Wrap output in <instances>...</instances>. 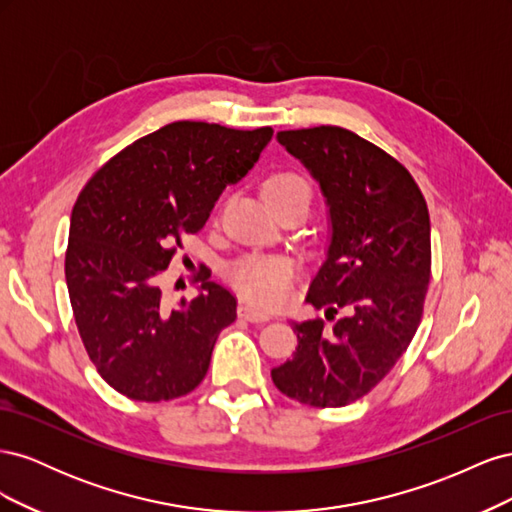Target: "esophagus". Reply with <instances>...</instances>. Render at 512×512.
<instances>
[{
	"label": "esophagus",
	"instance_id": "34e87169",
	"mask_svg": "<svg viewBox=\"0 0 512 512\" xmlns=\"http://www.w3.org/2000/svg\"><path fill=\"white\" fill-rule=\"evenodd\" d=\"M237 314H239V318H243V320H247V322H267V320L271 318L269 314L260 312V309H256L254 305H247V303H241V305H239Z\"/></svg>",
	"mask_w": 512,
	"mask_h": 512
}]
</instances>
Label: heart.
<instances>
[{
  "instance_id": "1",
  "label": "heart",
  "mask_w": 512,
  "mask_h": 512,
  "mask_svg": "<svg viewBox=\"0 0 512 512\" xmlns=\"http://www.w3.org/2000/svg\"><path fill=\"white\" fill-rule=\"evenodd\" d=\"M262 196L271 209L297 203V200L309 205L312 183L299 170L277 168L262 179ZM228 280L245 299L265 307H277L288 299L292 265L284 258H241L228 269Z\"/></svg>"
}]
</instances>
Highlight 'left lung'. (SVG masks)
Returning a JSON list of instances; mask_svg holds the SVG:
<instances>
[{
	"instance_id": "obj_1",
	"label": "left lung",
	"mask_w": 512,
	"mask_h": 512,
	"mask_svg": "<svg viewBox=\"0 0 512 512\" xmlns=\"http://www.w3.org/2000/svg\"><path fill=\"white\" fill-rule=\"evenodd\" d=\"M327 196L331 243L307 292L324 320L292 322L299 346L271 371L286 397L342 408L389 374L421 324L431 275L425 196L408 168L339 126L277 132ZM344 308L339 321L334 314Z\"/></svg>"
}]
</instances>
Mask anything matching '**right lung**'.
Listing matches in <instances>:
<instances>
[{
  "label": "right lung",
  "mask_w": 512,
  "mask_h": 512,
  "mask_svg": "<svg viewBox=\"0 0 512 512\" xmlns=\"http://www.w3.org/2000/svg\"><path fill=\"white\" fill-rule=\"evenodd\" d=\"M271 136L269 126L168 123L121 149L76 198L68 294L89 359L117 393L151 404L203 382L218 335L237 318L235 294L200 267L198 297L168 305L160 277Z\"/></svg>",
  "instance_id": "add662e5"
}]
</instances>
